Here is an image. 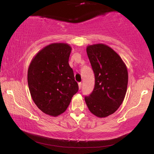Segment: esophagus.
Returning a JSON list of instances; mask_svg holds the SVG:
<instances>
[{
    "label": "esophagus",
    "instance_id": "34e87169",
    "mask_svg": "<svg viewBox=\"0 0 154 154\" xmlns=\"http://www.w3.org/2000/svg\"><path fill=\"white\" fill-rule=\"evenodd\" d=\"M81 87H82V83H79V89H81Z\"/></svg>",
    "mask_w": 154,
    "mask_h": 154
}]
</instances>
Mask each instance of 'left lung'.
<instances>
[{
	"label": "left lung",
	"mask_w": 154,
	"mask_h": 154,
	"mask_svg": "<svg viewBox=\"0 0 154 154\" xmlns=\"http://www.w3.org/2000/svg\"><path fill=\"white\" fill-rule=\"evenodd\" d=\"M86 51L94 71V88L85 101L92 114L105 118L113 114L123 102L128 69L121 57L105 44L88 45Z\"/></svg>",
	"instance_id": "obj_1"
}]
</instances>
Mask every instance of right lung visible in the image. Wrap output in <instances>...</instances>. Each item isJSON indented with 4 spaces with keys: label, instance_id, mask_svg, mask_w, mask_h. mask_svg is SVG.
<instances>
[{
    "label": "right lung",
    "instance_id": "1",
    "mask_svg": "<svg viewBox=\"0 0 154 154\" xmlns=\"http://www.w3.org/2000/svg\"><path fill=\"white\" fill-rule=\"evenodd\" d=\"M71 52L67 43L50 44L35 54L29 66L27 81L32 100L51 116L64 113L79 90L69 64Z\"/></svg>",
    "mask_w": 154,
    "mask_h": 154
}]
</instances>
